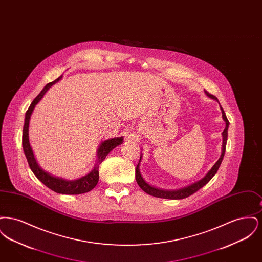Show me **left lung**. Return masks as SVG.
Segmentation results:
<instances>
[{"label":"left lung","mask_w":262,"mask_h":262,"mask_svg":"<svg viewBox=\"0 0 262 262\" xmlns=\"http://www.w3.org/2000/svg\"><path fill=\"white\" fill-rule=\"evenodd\" d=\"M205 94L210 97L212 99L217 100L218 99L212 95L210 93H208L206 90L204 91ZM221 108V111H222V117H223V120L226 122V126H225V129L222 133V136H223V144H222V153H221V156L220 158L218 159V161L215 163L213 165L210 171L205 174L201 180L187 186L186 187H182L180 189H176V190H166V189H161V188H157V187H152L148 185L144 180L143 178L141 177L140 172H139V163L137 164V169H136V180H137V183L138 184V186L140 187V188L145 191L146 193H148L150 195H153L155 198H161V199H167V200H183V199H186L187 196L193 194L194 192H196L199 189H200L201 187H204L212 178L214 177V174L217 173L222 160H223V157H224L225 151H226V144H227V139H228V127H229V121L225 115L224 110L223 108L220 106ZM141 159V157H140ZM140 161V160H139Z\"/></svg>","instance_id":"left-lung-1"}]
</instances>
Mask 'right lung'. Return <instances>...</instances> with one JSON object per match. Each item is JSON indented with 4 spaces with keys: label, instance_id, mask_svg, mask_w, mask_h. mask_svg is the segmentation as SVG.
Instances as JSON below:
<instances>
[{
    "label": "right lung",
    "instance_id": "add662e5",
    "mask_svg": "<svg viewBox=\"0 0 262 262\" xmlns=\"http://www.w3.org/2000/svg\"><path fill=\"white\" fill-rule=\"evenodd\" d=\"M61 78H62V75L60 77H58L56 80L48 83L45 88H43L42 91L36 96V98L32 101L28 110L26 111L25 125H24V130H23V147H24V151H25V157L27 159V162H28V165H29L31 171L33 172V174L37 177L38 180L41 181L46 187H49L50 189L54 190L55 192H58V193L80 194V193H84V192L90 191L97 185L98 180H99L100 164L104 161V159L110 153V151H112L115 147H117L118 145L123 143V137H115V138L107 139V140L103 141L100 144L99 148H98V152H97V157L98 158H97V162L95 164L94 168L88 174H85V176H83V177H81L77 180L68 181V180L62 179V178L54 177L49 173L45 172L36 162V159L34 158L33 151L31 149L30 144H29V138H28L29 120H30L31 114L33 112V110H34L38 102L42 99V97L48 91V89L53 84L58 82Z\"/></svg>",
    "mask_w": 262,
    "mask_h": 262
}]
</instances>
